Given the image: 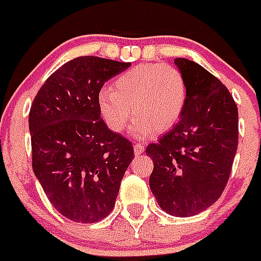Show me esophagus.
Wrapping results in <instances>:
<instances>
[{
    "label": "esophagus",
    "instance_id": "1",
    "mask_svg": "<svg viewBox=\"0 0 261 261\" xmlns=\"http://www.w3.org/2000/svg\"><path fill=\"white\" fill-rule=\"evenodd\" d=\"M144 145H141V144H136L135 145V154L136 155H140L144 153Z\"/></svg>",
    "mask_w": 261,
    "mask_h": 261
}]
</instances>
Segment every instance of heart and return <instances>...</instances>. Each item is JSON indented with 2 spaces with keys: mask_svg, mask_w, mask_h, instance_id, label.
Returning <instances> with one entry per match:
<instances>
[{
  "mask_svg": "<svg viewBox=\"0 0 261 261\" xmlns=\"http://www.w3.org/2000/svg\"><path fill=\"white\" fill-rule=\"evenodd\" d=\"M186 101V80L170 64L133 67L116 77L111 90H101L97 96L100 113L113 132L125 130L132 115L137 116L132 128L136 139L171 128L181 119Z\"/></svg>",
  "mask_w": 261,
  "mask_h": 261,
  "instance_id": "heart-1",
  "label": "heart"
}]
</instances>
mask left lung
<instances>
[{"label": "left lung", "mask_w": 261, "mask_h": 261, "mask_svg": "<svg viewBox=\"0 0 261 261\" xmlns=\"http://www.w3.org/2000/svg\"><path fill=\"white\" fill-rule=\"evenodd\" d=\"M188 101L169 132L146 146L154 168L149 185L162 210L193 217L213 206L230 178L238 149V107L222 82L198 63L174 59Z\"/></svg>", "instance_id": "left-lung-1"}]
</instances>
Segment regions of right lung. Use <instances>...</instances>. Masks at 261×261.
Returning a JSON list of instances; mask_svg holds the SVG:
<instances>
[{"instance_id":"obj_1","label":"right lung","mask_w":261,"mask_h":261,"mask_svg":"<svg viewBox=\"0 0 261 261\" xmlns=\"http://www.w3.org/2000/svg\"><path fill=\"white\" fill-rule=\"evenodd\" d=\"M129 66L75 58L44 82L31 104L33 170L51 204L72 222L95 223L113 210L135 158L132 144L108 129L97 104L104 83Z\"/></svg>"}]
</instances>
